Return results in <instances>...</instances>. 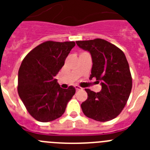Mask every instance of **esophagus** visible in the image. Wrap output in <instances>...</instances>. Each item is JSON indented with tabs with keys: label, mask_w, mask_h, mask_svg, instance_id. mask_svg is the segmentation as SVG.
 <instances>
[{
	"label": "esophagus",
	"mask_w": 150,
	"mask_h": 150,
	"mask_svg": "<svg viewBox=\"0 0 150 150\" xmlns=\"http://www.w3.org/2000/svg\"><path fill=\"white\" fill-rule=\"evenodd\" d=\"M75 88H76V91H81V90L83 89V88H82V87L79 86H75Z\"/></svg>",
	"instance_id": "1"
}]
</instances>
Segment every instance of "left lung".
<instances>
[{
  "instance_id": "obj_1",
  "label": "left lung",
  "mask_w": 150,
  "mask_h": 150,
  "mask_svg": "<svg viewBox=\"0 0 150 150\" xmlns=\"http://www.w3.org/2000/svg\"><path fill=\"white\" fill-rule=\"evenodd\" d=\"M76 43L91 54L93 64L89 79L95 77L102 87L97 93L85 89L88 98L82 103V110L96 121L113 120L122 111L132 91V74L126 57L120 48L105 40L97 38Z\"/></svg>"
}]
</instances>
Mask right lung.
<instances>
[{
    "mask_svg": "<svg viewBox=\"0 0 150 150\" xmlns=\"http://www.w3.org/2000/svg\"><path fill=\"white\" fill-rule=\"evenodd\" d=\"M74 41H46L36 46L18 70V93L28 112L36 120L47 122L61 117L76 89L61 88L55 79L64 64Z\"/></svg>",
    "mask_w": 150,
    "mask_h": 150,
    "instance_id": "1",
    "label": "right lung"
}]
</instances>
